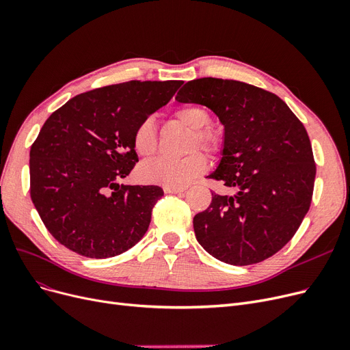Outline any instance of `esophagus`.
Segmentation results:
<instances>
[{
    "label": "esophagus",
    "instance_id": "obj_1",
    "mask_svg": "<svg viewBox=\"0 0 350 350\" xmlns=\"http://www.w3.org/2000/svg\"><path fill=\"white\" fill-rule=\"evenodd\" d=\"M186 187H172V186H164L165 193H181L185 191Z\"/></svg>",
    "mask_w": 350,
    "mask_h": 350
}]
</instances>
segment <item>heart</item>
Here are the masks:
<instances>
[{
	"label": "heart",
	"instance_id": "obj_1",
	"mask_svg": "<svg viewBox=\"0 0 350 350\" xmlns=\"http://www.w3.org/2000/svg\"><path fill=\"white\" fill-rule=\"evenodd\" d=\"M172 118L178 124L191 130L189 150L202 148L210 154H216L221 148L220 134L211 129V116L208 110L199 104H183L172 113ZM159 144L157 130L153 120L146 118L137 124L133 133V146L135 153L150 157L156 153ZM207 159L202 153H193L180 160L154 159L143 163L139 169L142 180L151 185L183 187L204 173Z\"/></svg>",
	"mask_w": 350,
	"mask_h": 350
}]
</instances>
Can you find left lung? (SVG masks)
Here are the masks:
<instances>
[{"label":"left lung","mask_w":350,"mask_h":350,"mask_svg":"<svg viewBox=\"0 0 350 350\" xmlns=\"http://www.w3.org/2000/svg\"><path fill=\"white\" fill-rule=\"evenodd\" d=\"M176 100L217 114L223 157L208 177L236 190L211 193L193 219L197 241L224 263L263 262L291 241L312 203L316 163L305 126L276 94L243 81L197 79Z\"/></svg>","instance_id":"left-lung-1"}]
</instances>
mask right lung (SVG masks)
Returning <instances> with one entry per match:
<instances>
[{"instance_id": "1", "label": "right lung", "mask_w": 350, "mask_h": 350, "mask_svg": "<svg viewBox=\"0 0 350 350\" xmlns=\"http://www.w3.org/2000/svg\"><path fill=\"white\" fill-rule=\"evenodd\" d=\"M183 81L111 84L68 100L29 150V194L53 237L91 259L133 247L148 229L159 186L118 185L139 161L133 133Z\"/></svg>"}]
</instances>
